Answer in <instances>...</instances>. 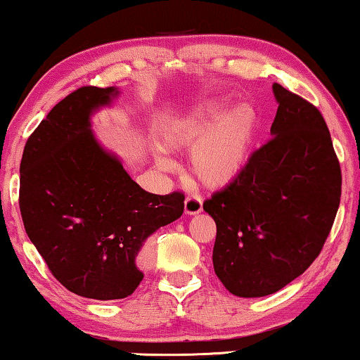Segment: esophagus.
I'll use <instances>...</instances> for the list:
<instances>
[{
    "label": "esophagus",
    "instance_id": "1",
    "mask_svg": "<svg viewBox=\"0 0 360 360\" xmlns=\"http://www.w3.org/2000/svg\"><path fill=\"white\" fill-rule=\"evenodd\" d=\"M201 211H202L201 195H198V194L188 195L184 201V212L189 214V216H194V214H199Z\"/></svg>",
    "mask_w": 360,
    "mask_h": 360
}]
</instances>
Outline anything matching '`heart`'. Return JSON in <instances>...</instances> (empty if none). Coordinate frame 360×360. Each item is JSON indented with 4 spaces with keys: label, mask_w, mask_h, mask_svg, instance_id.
<instances>
[{
    "label": "heart",
    "mask_w": 360,
    "mask_h": 360,
    "mask_svg": "<svg viewBox=\"0 0 360 360\" xmlns=\"http://www.w3.org/2000/svg\"><path fill=\"white\" fill-rule=\"evenodd\" d=\"M257 115L248 104L229 111L224 101L209 99L172 120L165 129V148L193 149L189 169L207 188L233 183L243 171L256 134ZM169 167V159L158 156Z\"/></svg>",
    "instance_id": "obj_1"
}]
</instances>
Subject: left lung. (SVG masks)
Masks as SVG:
<instances>
[{
    "label": "left lung",
    "mask_w": 360,
    "mask_h": 360,
    "mask_svg": "<svg viewBox=\"0 0 360 360\" xmlns=\"http://www.w3.org/2000/svg\"><path fill=\"white\" fill-rule=\"evenodd\" d=\"M269 143L239 176L204 201L216 222L214 272L231 294L264 297L319 256L340 202L339 159L319 109L272 84Z\"/></svg>",
    "instance_id": "left-lung-1"
}]
</instances>
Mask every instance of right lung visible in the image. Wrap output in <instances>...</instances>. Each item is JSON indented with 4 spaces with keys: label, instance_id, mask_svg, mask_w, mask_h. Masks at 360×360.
I'll return each instance as SVG.
<instances>
[{
    "label": "right lung",
    "instance_id": "add662e5",
    "mask_svg": "<svg viewBox=\"0 0 360 360\" xmlns=\"http://www.w3.org/2000/svg\"><path fill=\"white\" fill-rule=\"evenodd\" d=\"M117 94L115 86L68 94L30 136L20 166L26 234L68 290L96 301L134 292L146 239L184 211L183 193L144 191L94 138L91 116Z\"/></svg>",
    "mask_w": 360,
    "mask_h": 360
}]
</instances>
